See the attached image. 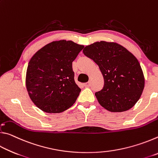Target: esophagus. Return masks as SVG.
I'll list each match as a JSON object with an SVG mask.
<instances>
[{
	"label": "esophagus",
	"mask_w": 158,
	"mask_h": 158,
	"mask_svg": "<svg viewBox=\"0 0 158 158\" xmlns=\"http://www.w3.org/2000/svg\"><path fill=\"white\" fill-rule=\"evenodd\" d=\"M84 85L85 87L89 88V87H90V82H87V83H85V84H84Z\"/></svg>",
	"instance_id": "1"
}]
</instances>
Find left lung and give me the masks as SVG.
<instances>
[{
  "instance_id": "8db88e82",
  "label": "left lung",
  "mask_w": 158,
  "mask_h": 158,
  "mask_svg": "<svg viewBox=\"0 0 158 158\" xmlns=\"http://www.w3.org/2000/svg\"><path fill=\"white\" fill-rule=\"evenodd\" d=\"M83 53L97 64L103 75L102 89L95 93L101 106L111 112L132 108L144 88L142 69L135 56L121 45L105 41L88 45Z\"/></svg>"
}]
</instances>
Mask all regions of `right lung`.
Here are the masks:
<instances>
[{"label": "right lung", "mask_w": 158, "mask_h": 158, "mask_svg": "<svg viewBox=\"0 0 158 158\" xmlns=\"http://www.w3.org/2000/svg\"><path fill=\"white\" fill-rule=\"evenodd\" d=\"M84 46L60 40L45 45L29 61L26 85L37 107L60 113L74 105L81 92L74 81L73 62Z\"/></svg>", "instance_id": "obj_1"}]
</instances>
